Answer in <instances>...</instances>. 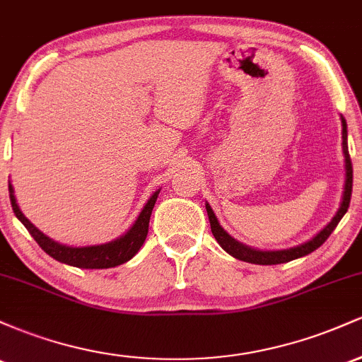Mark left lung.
<instances>
[{
    "label": "left lung",
    "instance_id": "left-lung-1",
    "mask_svg": "<svg viewBox=\"0 0 362 362\" xmlns=\"http://www.w3.org/2000/svg\"><path fill=\"white\" fill-rule=\"evenodd\" d=\"M342 144H344V155H346V190H344V199L342 204H340L339 213L335 214V218L332 219L330 223L323 228L320 233L315 236L313 240H310L308 243H303L300 247L289 248V250H277V252H260V250H253V248L245 247V245L238 243L236 240L231 238L226 231L219 226L218 218H216L213 209H211L209 204H206V211L207 216H209V223H211V231H213L214 238L218 240V243L226 250L230 255H233L235 259L243 260V262H250V264H259V265H276V264H284V262H291L294 259H300V257H305L311 253L313 250H317L320 245L325 243V240L332 235V231L337 228V224L342 216L347 213L349 204H351V194H352V161H351V155H349V148H347V124L346 119L342 117Z\"/></svg>",
    "mask_w": 362,
    "mask_h": 362
}]
</instances>
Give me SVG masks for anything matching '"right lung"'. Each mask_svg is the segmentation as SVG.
Returning <instances> with one entry per match:
<instances>
[{
  "label": "right lung",
  "mask_w": 362,
  "mask_h": 362,
  "mask_svg": "<svg viewBox=\"0 0 362 362\" xmlns=\"http://www.w3.org/2000/svg\"><path fill=\"white\" fill-rule=\"evenodd\" d=\"M8 190H10V201H11V207H13L15 216L23 223V226L27 228L28 233L34 236V240L39 243V247L42 248L47 255H51L52 259L59 260L62 264L73 265V267H80V269H109L131 260L132 257L139 252V248L143 247L144 240H146L149 218H151V211L153 207H155L158 194H160V190H156V192L151 195L148 204L144 206L143 211H141L139 218L136 219L134 226H132L126 235L115 240V242L97 245V247L73 248V247H66V245L52 242L51 238H47L44 233H40L34 224L25 218L22 211H20V207L15 201L13 187H11V184L8 185Z\"/></svg>",
  "instance_id": "obj_1"
}]
</instances>
